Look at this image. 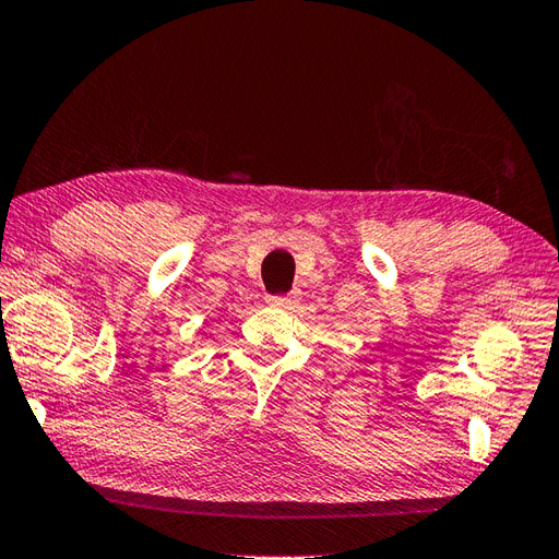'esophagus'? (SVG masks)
I'll use <instances>...</instances> for the list:
<instances>
[{
  "label": "esophagus",
  "mask_w": 559,
  "mask_h": 559,
  "mask_svg": "<svg viewBox=\"0 0 559 559\" xmlns=\"http://www.w3.org/2000/svg\"><path fill=\"white\" fill-rule=\"evenodd\" d=\"M287 301H289V296H270L267 299L270 306H284Z\"/></svg>",
  "instance_id": "34e87169"
}]
</instances>
